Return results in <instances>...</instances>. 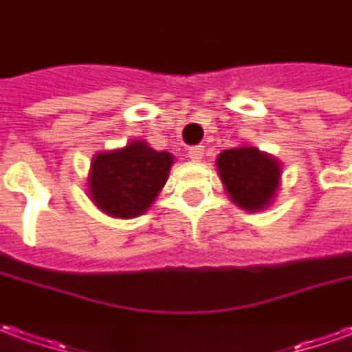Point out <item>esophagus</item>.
I'll return each mask as SVG.
<instances>
[{
	"label": "esophagus",
	"instance_id": "1",
	"mask_svg": "<svg viewBox=\"0 0 352 352\" xmlns=\"http://www.w3.org/2000/svg\"><path fill=\"white\" fill-rule=\"evenodd\" d=\"M188 158L192 160V162H200L204 158V146H192V148H188Z\"/></svg>",
	"mask_w": 352,
	"mask_h": 352
}]
</instances>
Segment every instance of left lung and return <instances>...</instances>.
<instances>
[{
    "instance_id": "left-lung-1",
    "label": "left lung",
    "mask_w": 352,
    "mask_h": 352,
    "mask_svg": "<svg viewBox=\"0 0 352 352\" xmlns=\"http://www.w3.org/2000/svg\"><path fill=\"white\" fill-rule=\"evenodd\" d=\"M228 198L245 211L269 208L278 192L282 164L255 146L240 144L223 151L215 160Z\"/></svg>"
}]
</instances>
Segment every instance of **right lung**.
I'll use <instances>...</instances> for the list:
<instances>
[{"instance_id":"right-lung-1","label":"right lung","mask_w":352,"mask_h":352,"mask_svg":"<svg viewBox=\"0 0 352 352\" xmlns=\"http://www.w3.org/2000/svg\"><path fill=\"white\" fill-rule=\"evenodd\" d=\"M173 162V154L154 151L144 141L97 152L91 160L87 194L110 217H139L162 192Z\"/></svg>"}]
</instances>
